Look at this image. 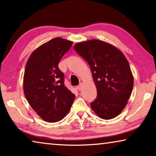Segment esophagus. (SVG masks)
<instances>
[{
  "label": "esophagus",
  "mask_w": 156,
  "mask_h": 156,
  "mask_svg": "<svg viewBox=\"0 0 156 156\" xmlns=\"http://www.w3.org/2000/svg\"><path fill=\"white\" fill-rule=\"evenodd\" d=\"M77 89H78V90H79V91L82 90V89H83V83H80V84H79V85L77 86Z\"/></svg>",
  "instance_id": "esophagus-1"
}]
</instances>
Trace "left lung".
Returning a JSON list of instances; mask_svg holds the SVG:
<instances>
[{
	"mask_svg": "<svg viewBox=\"0 0 156 156\" xmlns=\"http://www.w3.org/2000/svg\"><path fill=\"white\" fill-rule=\"evenodd\" d=\"M75 51L88 62L96 87L92 110L102 119L110 120L122 112L131 96L133 76L122 52L100 40L76 43Z\"/></svg>",
	"mask_w": 156,
	"mask_h": 156,
	"instance_id": "8db88e82",
	"label": "left lung"
}]
</instances>
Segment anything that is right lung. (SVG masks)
<instances>
[{
    "label": "right lung",
    "instance_id": "obj_1",
    "mask_svg": "<svg viewBox=\"0 0 156 156\" xmlns=\"http://www.w3.org/2000/svg\"><path fill=\"white\" fill-rule=\"evenodd\" d=\"M72 42L57 37L31 53L25 66L23 91L31 108L43 120L56 122L69 112L75 95L66 87L58 63Z\"/></svg>",
    "mask_w": 156,
    "mask_h": 156
}]
</instances>
